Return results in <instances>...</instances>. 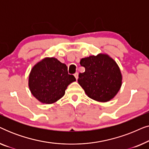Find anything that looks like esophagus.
Returning a JSON list of instances; mask_svg holds the SVG:
<instances>
[{
	"instance_id": "esophagus-1",
	"label": "esophagus",
	"mask_w": 149,
	"mask_h": 149,
	"mask_svg": "<svg viewBox=\"0 0 149 149\" xmlns=\"http://www.w3.org/2000/svg\"><path fill=\"white\" fill-rule=\"evenodd\" d=\"M74 75L75 78H76V79L77 80V79H78V77H79V73L78 72H76Z\"/></svg>"
}]
</instances>
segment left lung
Listing matches in <instances>:
<instances>
[{
	"mask_svg": "<svg viewBox=\"0 0 149 149\" xmlns=\"http://www.w3.org/2000/svg\"><path fill=\"white\" fill-rule=\"evenodd\" d=\"M80 64L85 70L79 73V84L90 98L104 102L115 97L121 86L122 77L113 59L99 54L82 58Z\"/></svg>",
	"mask_w": 149,
	"mask_h": 149,
	"instance_id": "obj_1",
	"label": "left lung"
}]
</instances>
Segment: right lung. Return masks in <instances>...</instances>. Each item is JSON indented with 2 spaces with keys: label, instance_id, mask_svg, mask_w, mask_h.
Segmentation results:
<instances>
[{
  "label": "right lung",
  "instance_id": "right-lung-1",
  "mask_svg": "<svg viewBox=\"0 0 149 149\" xmlns=\"http://www.w3.org/2000/svg\"><path fill=\"white\" fill-rule=\"evenodd\" d=\"M74 81L76 79L68 74L66 64L56 58H45L32 69L29 87L40 102L52 104L64 96L68 85Z\"/></svg>",
  "mask_w": 149,
  "mask_h": 149
}]
</instances>
